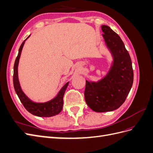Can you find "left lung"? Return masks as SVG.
I'll use <instances>...</instances> for the list:
<instances>
[{
  "instance_id": "1",
  "label": "left lung",
  "mask_w": 153,
  "mask_h": 153,
  "mask_svg": "<svg viewBox=\"0 0 153 153\" xmlns=\"http://www.w3.org/2000/svg\"><path fill=\"white\" fill-rule=\"evenodd\" d=\"M101 30L105 45L112 57L108 71L97 82L86 80L85 100L96 112L117 109L126 99L133 82L131 60L119 36L103 25Z\"/></svg>"
}]
</instances>
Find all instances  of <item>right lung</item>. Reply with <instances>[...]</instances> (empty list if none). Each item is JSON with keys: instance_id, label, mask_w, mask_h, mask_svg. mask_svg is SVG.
<instances>
[{"instance_id": "obj_1", "label": "right lung", "mask_w": 153, "mask_h": 153, "mask_svg": "<svg viewBox=\"0 0 153 153\" xmlns=\"http://www.w3.org/2000/svg\"><path fill=\"white\" fill-rule=\"evenodd\" d=\"M30 36V35H29L24 41H23V43H22L19 48V50H18V56L15 60V64H14V88H15L16 93L18 95L22 103L24 106L25 108L29 112H30L32 115L38 117H47L54 116V115H57L58 114L61 112L62 109L63 97L69 82H67L66 84L61 88V89L58 92L57 95L55 96L54 98L48 101H47V102H35V101L31 100L29 98H28V96H27V95L24 93V91H22V87L20 86L19 79H18V68L22 48L24 47L25 41L28 39Z\"/></svg>"}]
</instances>
